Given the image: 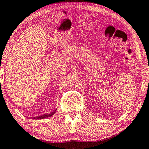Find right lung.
<instances>
[{"instance_id":"1","label":"right lung","mask_w":149,"mask_h":149,"mask_svg":"<svg viewBox=\"0 0 149 149\" xmlns=\"http://www.w3.org/2000/svg\"><path fill=\"white\" fill-rule=\"evenodd\" d=\"M56 111H53L52 113H47V114H44V115H41V116H36V117H33V119H35V120H38V119H45V118H49V117H51L52 116H53L54 113H55Z\"/></svg>"}]
</instances>
